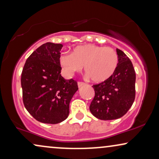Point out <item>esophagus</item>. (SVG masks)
Here are the masks:
<instances>
[{
  "instance_id": "1",
  "label": "esophagus",
  "mask_w": 159,
  "mask_h": 159,
  "mask_svg": "<svg viewBox=\"0 0 159 159\" xmlns=\"http://www.w3.org/2000/svg\"><path fill=\"white\" fill-rule=\"evenodd\" d=\"M84 85H85V83H84V82H81V81H78V87H81L82 86H84Z\"/></svg>"
}]
</instances>
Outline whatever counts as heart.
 I'll return each instance as SVG.
<instances>
[{"label": "heart", "mask_w": 159, "mask_h": 159, "mask_svg": "<svg viewBox=\"0 0 159 159\" xmlns=\"http://www.w3.org/2000/svg\"><path fill=\"white\" fill-rule=\"evenodd\" d=\"M118 63V54L113 48L94 44L77 46L70 54H62L59 57V64L66 75L72 76L79 73L84 66L86 74L95 83L111 77Z\"/></svg>", "instance_id": "heart-1"}]
</instances>
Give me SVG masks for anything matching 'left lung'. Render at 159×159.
Returning a JSON list of instances; mask_svg holds the SVG:
<instances>
[{"label":"left lung","instance_id":"8db88e82","mask_svg":"<svg viewBox=\"0 0 159 159\" xmlns=\"http://www.w3.org/2000/svg\"><path fill=\"white\" fill-rule=\"evenodd\" d=\"M118 66L105 81L92 86L94 97L89 110L98 119L111 120L127 113L135 100L136 73L132 62L121 50L116 49Z\"/></svg>","mask_w":159,"mask_h":159}]
</instances>
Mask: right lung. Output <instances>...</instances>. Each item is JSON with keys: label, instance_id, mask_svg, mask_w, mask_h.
Returning <instances> with one entry per match:
<instances>
[{"label": "right lung", "instance_id": "add662e5", "mask_svg": "<svg viewBox=\"0 0 159 159\" xmlns=\"http://www.w3.org/2000/svg\"><path fill=\"white\" fill-rule=\"evenodd\" d=\"M61 44L46 43L32 53L21 75L23 101L29 114L43 123H59L69 115L70 100L78 89L77 81L61 73Z\"/></svg>", "mask_w": 159, "mask_h": 159}]
</instances>
